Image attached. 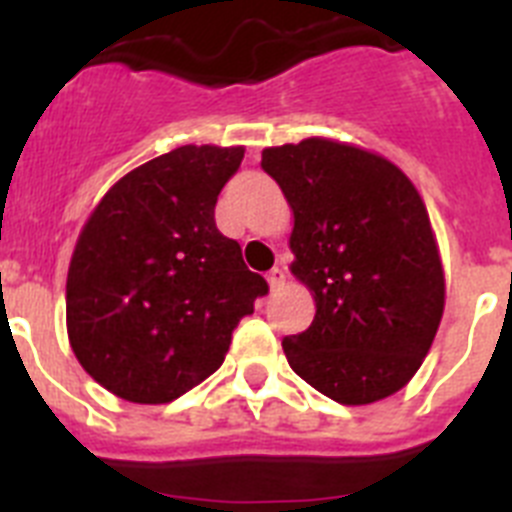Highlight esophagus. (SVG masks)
Returning <instances> with one entry per match:
<instances>
[{
	"mask_svg": "<svg viewBox=\"0 0 512 512\" xmlns=\"http://www.w3.org/2000/svg\"><path fill=\"white\" fill-rule=\"evenodd\" d=\"M284 279H287V269H284V266H274V269H271L269 274H266V282H269L271 292L282 287Z\"/></svg>",
	"mask_w": 512,
	"mask_h": 512,
	"instance_id": "esophagus-1",
	"label": "esophagus"
}]
</instances>
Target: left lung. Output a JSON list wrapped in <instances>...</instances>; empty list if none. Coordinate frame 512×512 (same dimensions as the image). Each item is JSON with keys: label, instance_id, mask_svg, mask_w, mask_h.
I'll use <instances>...</instances> for the list:
<instances>
[{"label": "left lung", "instance_id": "1", "mask_svg": "<svg viewBox=\"0 0 512 512\" xmlns=\"http://www.w3.org/2000/svg\"><path fill=\"white\" fill-rule=\"evenodd\" d=\"M261 166L287 197L289 271L315 318L282 341L289 366L341 405L402 390L431 351L446 279L431 217L392 161L330 138L264 148Z\"/></svg>", "mask_w": 512, "mask_h": 512}]
</instances>
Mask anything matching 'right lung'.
Listing matches in <instances>:
<instances>
[{
  "mask_svg": "<svg viewBox=\"0 0 512 512\" xmlns=\"http://www.w3.org/2000/svg\"><path fill=\"white\" fill-rule=\"evenodd\" d=\"M243 146H182L107 189L76 241L66 330L84 372L138 405H164L220 369L235 325L269 292L215 225Z\"/></svg>",
  "mask_w": 512,
  "mask_h": 512,
  "instance_id": "1",
  "label": "right lung"
}]
</instances>
